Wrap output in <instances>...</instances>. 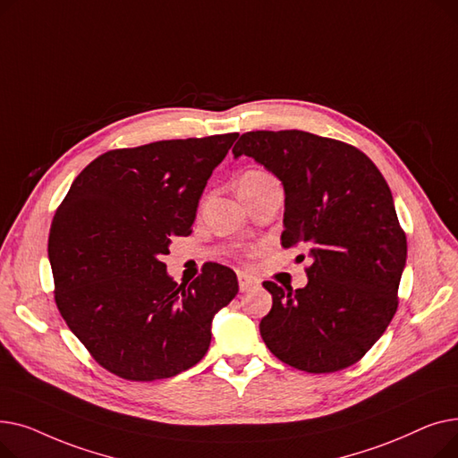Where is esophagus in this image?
Listing matches in <instances>:
<instances>
[{
	"instance_id": "1",
	"label": "esophagus",
	"mask_w": 458,
	"mask_h": 458,
	"mask_svg": "<svg viewBox=\"0 0 458 458\" xmlns=\"http://www.w3.org/2000/svg\"><path fill=\"white\" fill-rule=\"evenodd\" d=\"M259 287V282L249 275H239V290H242V293H250V292H256Z\"/></svg>"
}]
</instances>
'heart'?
<instances>
[{
    "label": "heart",
    "mask_w": 458,
    "mask_h": 458,
    "mask_svg": "<svg viewBox=\"0 0 458 458\" xmlns=\"http://www.w3.org/2000/svg\"><path fill=\"white\" fill-rule=\"evenodd\" d=\"M267 173H261V171H250V173H247L243 178H258V176H266Z\"/></svg>",
    "instance_id": "obj_1"
}]
</instances>
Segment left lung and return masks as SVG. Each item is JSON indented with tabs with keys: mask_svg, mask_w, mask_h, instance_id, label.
Listing matches in <instances>:
<instances>
[{
	"mask_svg": "<svg viewBox=\"0 0 458 458\" xmlns=\"http://www.w3.org/2000/svg\"><path fill=\"white\" fill-rule=\"evenodd\" d=\"M232 152L282 182V247L311 259L301 290L263 282L273 295L259 323L263 342L284 364L308 373L356 364L395 314L406 263L386 180L351 144L301 130L247 131Z\"/></svg>",
	"mask_w": 458,
	"mask_h": 458,
	"instance_id": "1",
	"label": "left lung"
}]
</instances>
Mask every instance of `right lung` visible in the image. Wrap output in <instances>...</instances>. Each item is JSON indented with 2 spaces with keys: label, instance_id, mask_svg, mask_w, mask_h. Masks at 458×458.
Here are the masks:
<instances>
[{
  "label": "right lung",
  "instance_id": "add662e5",
  "mask_svg": "<svg viewBox=\"0 0 458 458\" xmlns=\"http://www.w3.org/2000/svg\"><path fill=\"white\" fill-rule=\"evenodd\" d=\"M239 133L120 148L89 163L50 228L55 302L107 371L128 380L174 377L208 352L211 321L239 292L230 267L206 263L189 285L161 261L189 235L204 187Z\"/></svg>",
  "mask_w": 458,
  "mask_h": 458
}]
</instances>
